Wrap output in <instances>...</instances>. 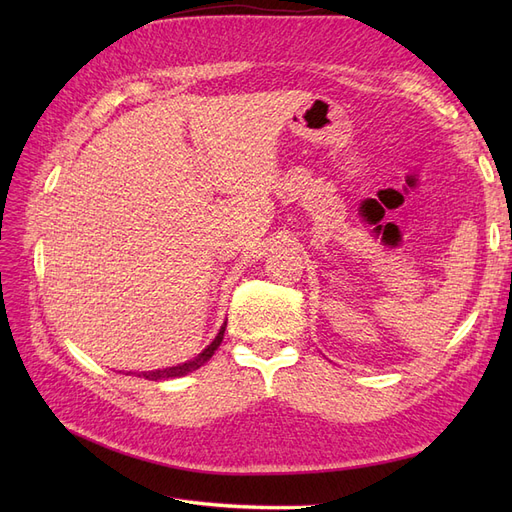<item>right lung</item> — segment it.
Returning a JSON list of instances; mask_svg holds the SVG:
<instances>
[{"label":"right lung","instance_id":"obj_1","mask_svg":"<svg viewBox=\"0 0 512 512\" xmlns=\"http://www.w3.org/2000/svg\"><path fill=\"white\" fill-rule=\"evenodd\" d=\"M224 331H226V322L222 324V329H220L218 335H215L213 342H211L203 352L196 354L194 359L185 361V363H179V365H175V367H164V369H153V371H141V374H138V378H147V380H170V378H181V376H185V374H192V371H196L198 367H203V365L211 359V356L215 354V350L220 348L222 339H224Z\"/></svg>","mask_w":512,"mask_h":512}]
</instances>
